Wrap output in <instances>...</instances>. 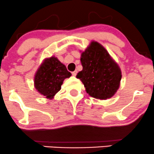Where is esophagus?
I'll use <instances>...</instances> for the list:
<instances>
[{
  "instance_id": "1",
  "label": "esophagus",
  "mask_w": 154,
  "mask_h": 154,
  "mask_svg": "<svg viewBox=\"0 0 154 154\" xmlns=\"http://www.w3.org/2000/svg\"><path fill=\"white\" fill-rule=\"evenodd\" d=\"M77 71H74V72H72V75H73V76H75H75L77 75Z\"/></svg>"
}]
</instances>
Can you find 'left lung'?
Segmentation results:
<instances>
[{
	"label": "left lung",
	"mask_w": 154,
	"mask_h": 154,
	"mask_svg": "<svg viewBox=\"0 0 154 154\" xmlns=\"http://www.w3.org/2000/svg\"><path fill=\"white\" fill-rule=\"evenodd\" d=\"M80 61L82 70L77 73V78L82 81L88 94L100 100H106L115 94L122 72L103 45L92 41L81 54Z\"/></svg>",
	"instance_id": "8db88e82"
}]
</instances>
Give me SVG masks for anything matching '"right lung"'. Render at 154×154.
<instances>
[{"label":"right lung","mask_w":154,"mask_h":154,"mask_svg":"<svg viewBox=\"0 0 154 154\" xmlns=\"http://www.w3.org/2000/svg\"><path fill=\"white\" fill-rule=\"evenodd\" d=\"M72 74L55 56L44 59L35 73L34 85L39 93L52 99L61 88V85Z\"/></svg>","instance_id":"1"}]
</instances>
